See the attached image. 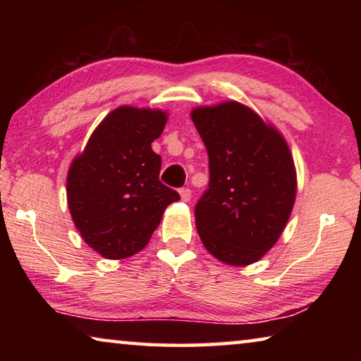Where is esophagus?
I'll return each mask as SVG.
<instances>
[{
    "instance_id": "esophagus-1",
    "label": "esophagus",
    "mask_w": 361,
    "mask_h": 361,
    "mask_svg": "<svg viewBox=\"0 0 361 361\" xmlns=\"http://www.w3.org/2000/svg\"><path fill=\"white\" fill-rule=\"evenodd\" d=\"M180 195H181V200H185V202H189V200H191V189H189V188H181L180 189Z\"/></svg>"
}]
</instances>
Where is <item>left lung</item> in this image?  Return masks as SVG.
<instances>
[{
    "label": "left lung",
    "mask_w": 361,
    "mask_h": 361,
    "mask_svg": "<svg viewBox=\"0 0 361 361\" xmlns=\"http://www.w3.org/2000/svg\"><path fill=\"white\" fill-rule=\"evenodd\" d=\"M192 122L209 152V189L195 204L205 248L247 266L282 234L296 199V170L277 129L239 102L195 108Z\"/></svg>",
    "instance_id": "left-lung-1"
}]
</instances>
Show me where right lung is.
Wrapping results in <instances>:
<instances>
[{"mask_svg": "<svg viewBox=\"0 0 361 361\" xmlns=\"http://www.w3.org/2000/svg\"><path fill=\"white\" fill-rule=\"evenodd\" d=\"M161 109L119 106L90 135L66 178L73 221L90 248L108 259L138 253L149 242L167 207L180 194L159 181Z\"/></svg>", "mask_w": 361, "mask_h": 361, "instance_id": "right-lung-1", "label": "right lung"}]
</instances>
